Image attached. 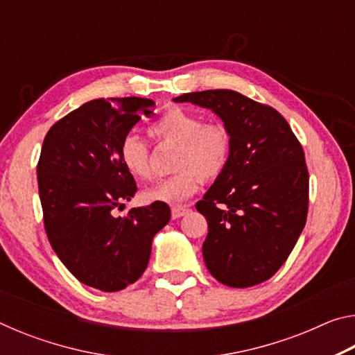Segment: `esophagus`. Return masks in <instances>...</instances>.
Segmentation results:
<instances>
[{
  "label": "esophagus",
  "mask_w": 355,
  "mask_h": 355,
  "mask_svg": "<svg viewBox=\"0 0 355 355\" xmlns=\"http://www.w3.org/2000/svg\"><path fill=\"white\" fill-rule=\"evenodd\" d=\"M188 213H189L188 207H183V205L172 207V219H178V218H182V216L188 214Z\"/></svg>",
  "instance_id": "esophagus-1"
}]
</instances>
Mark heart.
<instances>
[{
	"label": "heart",
	"mask_w": 355,
	"mask_h": 355,
	"mask_svg": "<svg viewBox=\"0 0 355 355\" xmlns=\"http://www.w3.org/2000/svg\"><path fill=\"white\" fill-rule=\"evenodd\" d=\"M152 135L163 142L178 144L173 169L178 171L142 192L146 202L180 203L200 189L203 180L218 178L230 161L232 136L220 122H203L200 114L169 107L152 125ZM120 161L137 180L152 178L150 150L139 136L130 133L120 142Z\"/></svg>",
	"instance_id": "obj_1"
}]
</instances>
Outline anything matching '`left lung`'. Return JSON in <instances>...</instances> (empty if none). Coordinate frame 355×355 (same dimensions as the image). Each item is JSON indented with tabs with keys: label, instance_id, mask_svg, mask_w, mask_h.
Masks as SVG:
<instances>
[{
	"label": "left lung",
	"instance_id": "8db88e82",
	"mask_svg": "<svg viewBox=\"0 0 355 355\" xmlns=\"http://www.w3.org/2000/svg\"><path fill=\"white\" fill-rule=\"evenodd\" d=\"M173 101L211 110L232 136L225 171L196 205L208 222L202 254L209 274L232 288L271 279L307 220L302 146L282 114L239 92L214 89Z\"/></svg>",
	"mask_w": 355,
	"mask_h": 355
}]
</instances>
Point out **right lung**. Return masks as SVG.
Listing matches in <instances>:
<instances>
[{"label":"right lung","mask_w":355,"mask_h":355,"mask_svg":"<svg viewBox=\"0 0 355 355\" xmlns=\"http://www.w3.org/2000/svg\"><path fill=\"white\" fill-rule=\"evenodd\" d=\"M150 98H97L76 107L48 131L37 164L46 236L64 266L100 291H120L146 271L153 236L171 219L163 202L131 208L116 218L137 191L120 161V142Z\"/></svg>","instance_id":"add662e5"}]
</instances>
